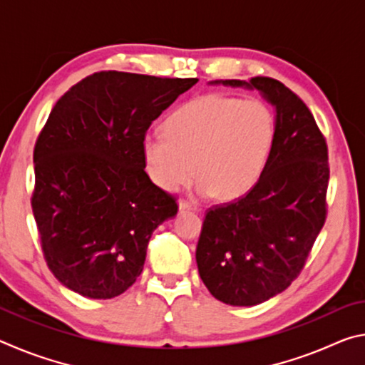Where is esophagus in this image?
Instances as JSON below:
<instances>
[{"label":"esophagus","instance_id":"34e87169","mask_svg":"<svg viewBox=\"0 0 365 365\" xmlns=\"http://www.w3.org/2000/svg\"><path fill=\"white\" fill-rule=\"evenodd\" d=\"M178 209H180V212H185V211H193V212H196V211H197V206L195 205V202L180 200V201H178Z\"/></svg>","mask_w":365,"mask_h":365}]
</instances>
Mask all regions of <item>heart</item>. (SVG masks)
<instances>
[{
    "label": "heart",
    "instance_id": "obj_1",
    "mask_svg": "<svg viewBox=\"0 0 365 365\" xmlns=\"http://www.w3.org/2000/svg\"><path fill=\"white\" fill-rule=\"evenodd\" d=\"M164 132L148 135L141 145L151 180L175 191L196 172L200 193L232 201L261 178L274 145L275 119L259 100L209 93L178 108Z\"/></svg>",
    "mask_w": 365,
    "mask_h": 365
}]
</instances>
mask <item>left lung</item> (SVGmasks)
<instances>
[{"label": "left lung", "mask_w": 365, "mask_h": 365, "mask_svg": "<svg viewBox=\"0 0 365 365\" xmlns=\"http://www.w3.org/2000/svg\"><path fill=\"white\" fill-rule=\"evenodd\" d=\"M211 83L257 90L275 108V138L261 178L248 195L209 209L196 246L197 272L214 298L256 306L292 285L322 230L329 150L311 110L279 80Z\"/></svg>", "instance_id": "obj_1"}]
</instances>
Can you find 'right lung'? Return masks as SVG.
<instances>
[{"label":"right lung","instance_id":"add662e5","mask_svg":"<svg viewBox=\"0 0 365 365\" xmlns=\"http://www.w3.org/2000/svg\"><path fill=\"white\" fill-rule=\"evenodd\" d=\"M197 78L96 72L61 96L34 151V217L53 275L85 298L110 299L143 270L174 197L145 172L146 130Z\"/></svg>","mask_w":365,"mask_h":365}]
</instances>
